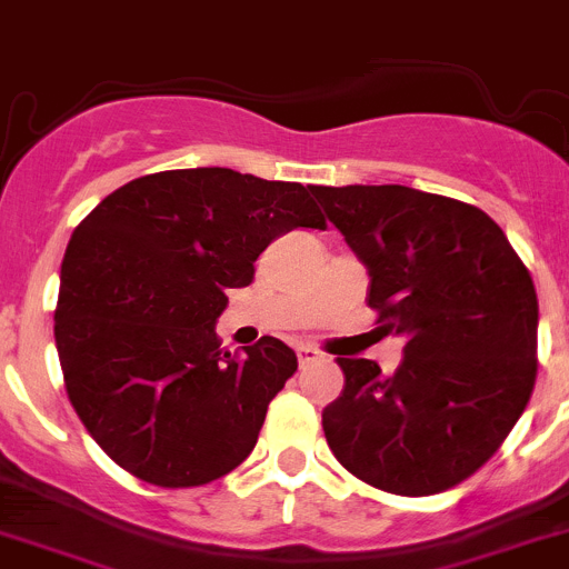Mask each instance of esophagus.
Segmentation results:
<instances>
[{
	"label": "esophagus",
	"instance_id": "esophagus-1",
	"mask_svg": "<svg viewBox=\"0 0 569 569\" xmlns=\"http://www.w3.org/2000/svg\"><path fill=\"white\" fill-rule=\"evenodd\" d=\"M317 359H320V350L309 348V345H297V362H300V368H309Z\"/></svg>",
	"mask_w": 569,
	"mask_h": 569
}]
</instances>
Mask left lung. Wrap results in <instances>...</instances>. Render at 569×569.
Masks as SVG:
<instances>
[{
	"label": "left lung",
	"instance_id": "obj_1",
	"mask_svg": "<svg viewBox=\"0 0 569 569\" xmlns=\"http://www.w3.org/2000/svg\"><path fill=\"white\" fill-rule=\"evenodd\" d=\"M368 267V306L407 339L385 376L339 357L345 390L322 410L333 458L401 497L475 475L525 412L539 302L506 232L475 204L405 184L311 188Z\"/></svg>",
	"mask_w": 569,
	"mask_h": 569
}]
</instances>
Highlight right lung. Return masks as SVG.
Returning a JSON list of instances; mask_svg holds the SVG:
<instances>
[{
	"instance_id": "right-lung-1",
	"label": "right lung",
	"mask_w": 569,
	"mask_h": 569,
	"mask_svg": "<svg viewBox=\"0 0 569 569\" xmlns=\"http://www.w3.org/2000/svg\"><path fill=\"white\" fill-rule=\"evenodd\" d=\"M309 190L230 168L159 171L117 188L76 227L58 359L78 418L129 475L193 488L249 458L297 357L274 337L232 357L216 320L274 238L326 230Z\"/></svg>"
}]
</instances>
